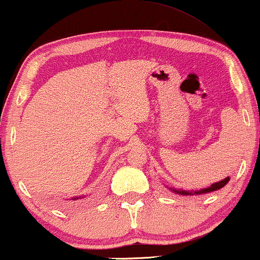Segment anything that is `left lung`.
<instances>
[{
  "label": "left lung",
  "mask_w": 260,
  "mask_h": 260,
  "mask_svg": "<svg viewBox=\"0 0 260 260\" xmlns=\"http://www.w3.org/2000/svg\"><path fill=\"white\" fill-rule=\"evenodd\" d=\"M230 180V178H225V179L218 181V183H214L212 184L209 187H206V189H201V190H196V191H187V190H181V189H171L172 191L176 192V193H179V195H203V193H207V192H212V191H215V190H219L221 187L225 186L228 184V181Z\"/></svg>",
  "instance_id": "obj_1"
}]
</instances>
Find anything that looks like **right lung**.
<instances>
[{"instance_id": "1", "label": "right lung", "mask_w": 260, "mask_h": 260, "mask_svg": "<svg viewBox=\"0 0 260 260\" xmlns=\"http://www.w3.org/2000/svg\"><path fill=\"white\" fill-rule=\"evenodd\" d=\"M84 198H86V196H76V198L71 199V201H77V200H82Z\"/></svg>"}]
</instances>
